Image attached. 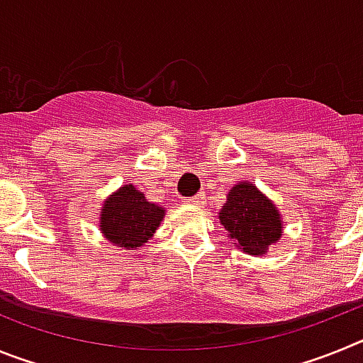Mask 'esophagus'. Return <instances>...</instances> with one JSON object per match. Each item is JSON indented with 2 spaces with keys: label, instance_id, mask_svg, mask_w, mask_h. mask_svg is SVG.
I'll return each mask as SVG.
<instances>
[{
  "label": "esophagus",
  "instance_id": "esophagus-1",
  "mask_svg": "<svg viewBox=\"0 0 363 363\" xmlns=\"http://www.w3.org/2000/svg\"><path fill=\"white\" fill-rule=\"evenodd\" d=\"M184 201L189 205H201L203 203V194H198V196H192V198H185Z\"/></svg>",
  "mask_w": 363,
  "mask_h": 363
}]
</instances>
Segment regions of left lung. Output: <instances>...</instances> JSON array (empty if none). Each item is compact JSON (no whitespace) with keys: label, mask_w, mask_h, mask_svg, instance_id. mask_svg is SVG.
Listing matches in <instances>:
<instances>
[{"label":"left lung","mask_w":363,"mask_h":363,"mask_svg":"<svg viewBox=\"0 0 363 363\" xmlns=\"http://www.w3.org/2000/svg\"><path fill=\"white\" fill-rule=\"evenodd\" d=\"M221 225L236 247L251 256H262L280 240L281 218L267 196L251 182H240L230 189L220 211Z\"/></svg>","instance_id":"left-lung-1"}]
</instances>
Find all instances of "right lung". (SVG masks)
Here are the masks:
<instances>
[{
	"instance_id": "obj_1",
	"label": "right lung",
	"mask_w": 363,
	"mask_h": 363,
	"mask_svg": "<svg viewBox=\"0 0 363 363\" xmlns=\"http://www.w3.org/2000/svg\"><path fill=\"white\" fill-rule=\"evenodd\" d=\"M165 209L145 200L134 185H123L107 198L99 214V230L118 247L136 251L160 227Z\"/></svg>"
}]
</instances>
